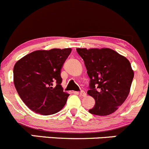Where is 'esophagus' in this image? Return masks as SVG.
Returning a JSON list of instances; mask_svg holds the SVG:
<instances>
[{"label": "esophagus", "instance_id": "1", "mask_svg": "<svg viewBox=\"0 0 149 149\" xmlns=\"http://www.w3.org/2000/svg\"><path fill=\"white\" fill-rule=\"evenodd\" d=\"M79 94H80L81 97H86V93L84 91H83V90H81V91H80Z\"/></svg>", "mask_w": 149, "mask_h": 149}]
</instances>
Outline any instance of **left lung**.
<instances>
[{
  "instance_id": "obj_1",
  "label": "left lung",
  "mask_w": 149,
  "mask_h": 149,
  "mask_svg": "<svg viewBox=\"0 0 149 149\" xmlns=\"http://www.w3.org/2000/svg\"><path fill=\"white\" fill-rule=\"evenodd\" d=\"M90 79L88 95L95 105L88 112L100 116L115 112L130 92L134 73L125 57L109 48H77Z\"/></svg>"
}]
</instances>
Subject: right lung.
<instances>
[{"label": "right lung", "instance_id": "obj_1", "mask_svg": "<svg viewBox=\"0 0 149 149\" xmlns=\"http://www.w3.org/2000/svg\"><path fill=\"white\" fill-rule=\"evenodd\" d=\"M71 48L37 50L15 64L13 83L22 101L31 110L43 115L59 112L69 94L61 86V70Z\"/></svg>", "mask_w": 149, "mask_h": 149}]
</instances>
